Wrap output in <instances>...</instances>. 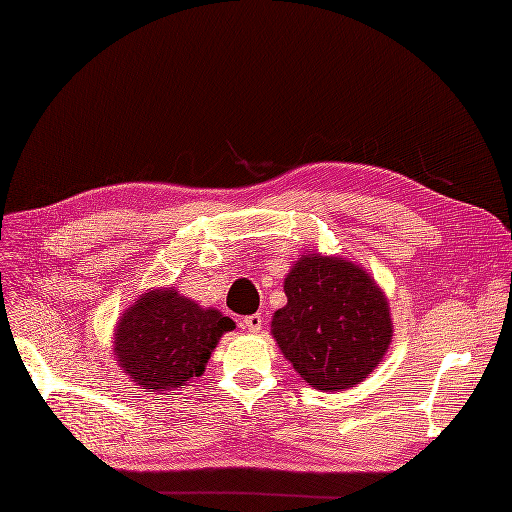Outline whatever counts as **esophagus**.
<instances>
[{
  "instance_id": "1",
  "label": "esophagus",
  "mask_w": 512,
  "mask_h": 512,
  "mask_svg": "<svg viewBox=\"0 0 512 512\" xmlns=\"http://www.w3.org/2000/svg\"><path fill=\"white\" fill-rule=\"evenodd\" d=\"M244 325L248 328V332H253V334H257L259 330H262V325H264V317L259 312H255V314H248V317L244 319Z\"/></svg>"
}]
</instances>
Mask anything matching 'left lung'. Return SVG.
<instances>
[{"label":"left lung","instance_id":"left-lung-1","mask_svg":"<svg viewBox=\"0 0 512 512\" xmlns=\"http://www.w3.org/2000/svg\"><path fill=\"white\" fill-rule=\"evenodd\" d=\"M284 290L288 303L270 328L306 383L321 391L347 389L383 361L394 328L385 295L363 268L303 255Z\"/></svg>","mask_w":512,"mask_h":512}]
</instances>
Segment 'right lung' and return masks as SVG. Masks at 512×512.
<instances>
[{"label": "right lung", "mask_w": 512, "mask_h": 512, "mask_svg": "<svg viewBox=\"0 0 512 512\" xmlns=\"http://www.w3.org/2000/svg\"><path fill=\"white\" fill-rule=\"evenodd\" d=\"M235 323L176 290L147 292L116 328L118 363L140 389L173 391L202 376L213 347Z\"/></svg>", "instance_id": "right-lung-1"}]
</instances>
